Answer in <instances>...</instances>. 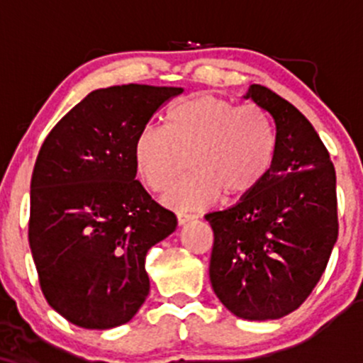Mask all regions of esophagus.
<instances>
[{"mask_svg": "<svg viewBox=\"0 0 363 363\" xmlns=\"http://www.w3.org/2000/svg\"><path fill=\"white\" fill-rule=\"evenodd\" d=\"M194 220V215H189V213H177V223L179 225H186L189 222H193Z\"/></svg>", "mask_w": 363, "mask_h": 363, "instance_id": "obj_1", "label": "esophagus"}]
</instances>
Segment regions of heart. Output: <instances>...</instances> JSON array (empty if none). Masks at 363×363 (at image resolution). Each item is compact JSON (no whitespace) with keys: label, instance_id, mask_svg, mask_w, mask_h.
Wrapping results in <instances>:
<instances>
[{"label":"heart","instance_id":"heart-1","mask_svg":"<svg viewBox=\"0 0 363 363\" xmlns=\"http://www.w3.org/2000/svg\"><path fill=\"white\" fill-rule=\"evenodd\" d=\"M277 152V133L261 107L196 95L172 106L165 129L145 126L135 140V165L141 181L164 191L189 153L193 174L176 182L162 201L174 210H198L220 198L251 193L268 176Z\"/></svg>","mask_w":363,"mask_h":363}]
</instances>
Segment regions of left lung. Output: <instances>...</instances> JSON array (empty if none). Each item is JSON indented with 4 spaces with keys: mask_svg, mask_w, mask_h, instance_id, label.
Here are the masks:
<instances>
[{
    "mask_svg": "<svg viewBox=\"0 0 363 363\" xmlns=\"http://www.w3.org/2000/svg\"><path fill=\"white\" fill-rule=\"evenodd\" d=\"M244 99L272 116L277 152L259 186L205 216L215 237L210 281L237 318L280 319L309 297L338 239L336 172L297 107L261 85Z\"/></svg>",
    "mask_w": 363,
    "mask_h": 363,
    "instance_id": "8db88e82",
    "label": "left lung"
}]
</instances>
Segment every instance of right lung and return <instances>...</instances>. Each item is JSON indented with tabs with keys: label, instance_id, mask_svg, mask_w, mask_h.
I'll list each match as a JSON object with an SVG mask.
<instances>
[{
	"label": "right lung",
	"instance_id": "right-lung-1",
	"mask_svg": "<svg viewBox=\"0 0 363 363\" xmlns=\"http://www.w3.org/2000/svg\"><path fill=\"white\" fill-rule=\"evenodd\" d=\"M181 86L94 90L40 147L28 242L49 306L85 329L128 323L150 291L145 257L177 218L136 181L135 140Z\"/></svg>",
	"mask_w": 363,
	"mask_h": 363
}]
</instances>
